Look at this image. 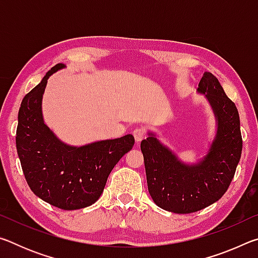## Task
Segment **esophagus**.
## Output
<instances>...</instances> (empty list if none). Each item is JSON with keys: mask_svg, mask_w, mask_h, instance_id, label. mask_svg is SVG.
Wrapping results in <instances>:
<instances>
[{"mask_svg": "<svg viewBox=\"0 0 258 258\" xmlns=\"http://www.w3.org/2000/svg\"><path fill=\"white\" fill-rule=\"evenodd\" d=\"M133 135H134L135 141L139 143L140 141H142V140L145 139V137H146V130L143 128V127H137V128L133 131Z\"/></svg>", "mask_w": 258, "mask_h": 258, "instance_id": "1", "label": "esophagus"}]
</instances>
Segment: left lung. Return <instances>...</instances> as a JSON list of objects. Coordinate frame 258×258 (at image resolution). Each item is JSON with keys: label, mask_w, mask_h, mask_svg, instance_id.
Segmentation results:
<instances>
[{"label": "left lung", "mask_w": 258, "mask_h": 258, "mask_svg": "<svg viewBox=\"0 0 258 258\" xmlns=\"http://www.w3.org/2000/svg\"><path fill=\"white\" fill-rule=\"evenodd\" d=\"M198 92L207 98L217 120L216 137L198 164L182 163L152 133L141 142L151 198L157 206L176 214L202 211L223 197L241 157L242 138L234 102L212 73L204 74Z\"/></svg>", "instance_id": "left-lung-1"}]
</instances>
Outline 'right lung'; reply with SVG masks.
<instances>
[{
	"label": "right lung",
	"instance_id": "1",
	"mask_svg": "<svg viewBox=\"0 0 258 258\" xmlns=\"http://www.w3.org/2000/svg\"><path fill=\"white\" fill-rule=\"evenodd\" d=\"M64 67L55 64L25 95L18 112L16 146L30 190L52 206L74 211L100 198L112 168L133 148L134 137L127 134L82 147L61 142L44 124L42 98L47 78Z\"/></svg>",
	"mask_w": 258,
	"mask_h": 258
}]
</instances>
